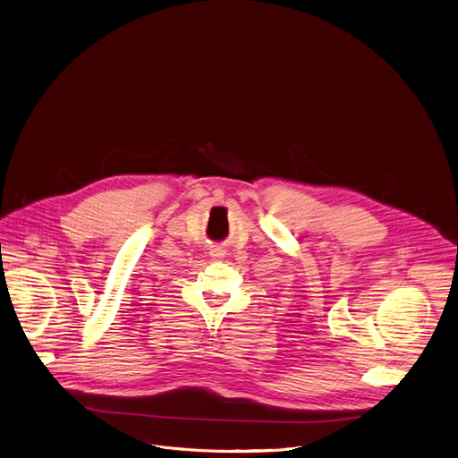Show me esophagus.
<instances>
[{
  "instance_id": "1",
  "label": "esophagus",
  "mask_w": 458,
  "mask_h": 458,
  "mask_svg": "<svg viewBox=\"0 0 458 458\" xmlns=\"http://www.w3.org/2000/svg\"><path fill=\"white\" fill-rule=\"evenodd\" d=\"M208 255H210L212 259H224V257L227 255V250H225L224 244H216V246H210Z\"/></svg>"
}]
</instances>
